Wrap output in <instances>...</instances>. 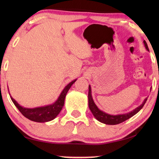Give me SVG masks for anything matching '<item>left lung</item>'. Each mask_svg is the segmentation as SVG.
I'll list each match as a JSON object with an SVG mask.
<instances>
[{"label":"left lung","instance_id":"left-lung-1","mask_svg":"<svg viewBox=\"0 0 159 159\" xmlns=\"http://www.w3.org/2000/svg\"><path fill=\"white\" fill-rule=\"evenodd\" d=\"M144 45L145 46V48L147 49V51H149L148 47L145 41H143ZM148 98H145L143 101V103L141 104L140 106L137 107L135 109H134L132 111L125 114H118V115H111L106 113L102 111L97 107V106L95 105L94 101H93L92 94H91V87L89 85V91H88V105L89 108L92 112L93 116L95 117V119L97 120H98L101 122L106 124V125H115L120 124L123 121H125L129 118H131L132 116H133L134 115H135L138 111H140L141 108L143 107V106L145 105V102H146Z\"/></svg>","mask_w":159,"mask_h":159}]
</instances>
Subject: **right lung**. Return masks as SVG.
<instances>
[{
  "label": "right lung",
  "instance_id": "obj_1",
  "mask_svg": "<svg viewBox=\"0 0 159 159\" xmlns=\"http://www.w3.org/2000/svg\"><path fill=\"white\" fill-rule=\"evenodd\" d=\"M76 80H73L72 82L67 84L64 90H62L59 97L58 98L57 101L55 103L48 106L34 108H24L19 105L11 96L10 97L16 107L26 118L31 121H36V122H46V121H51L55 119L61 111L63 106L64 105L65 97H66V93L70 89L71 85L76 82Z\"/></svg>",
  "mask_w": 159,
  "mask_h": 159
}]
</instances>
